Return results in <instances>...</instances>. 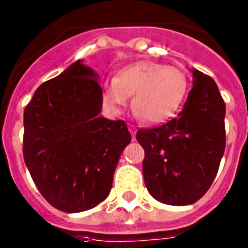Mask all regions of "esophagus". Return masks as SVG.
Returning <instances> with one entry per match:
<instances>
[{
  "mask_svg": "<svg viewBox=\"0 0 248 248\" xmlns=\"http://www.w3.org/2000/svg\"><path fill=\"white\" fill-rule=\"evenodd\" d=\"M128 130L131 132L132 139H135V134H136V127L135 126H132V124H128Z\"/></svg>",
  "mask_w": 248,
  "mask_h": 248,
  "instance_id": "esophagus-1",
  "label": "esophagus"
}]
</instances>
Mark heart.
<instances>
[{
  "mask_svg": "<svg viewBox=\"0 0 248 248\" xmlns=\"http://www.w3.org/2000/svg\"><path fill=\"white\" fill-rule=\"evenodd\" d=\"M188 91V78L181 69L140 60L124 67L116 78L103 85V101L113 114L131 97V108L147 124H163L179 110Z\"/></svg>",
  "mask_w": 248,
  "mask_h": 248,
  "instance_id": "b5f03b06",
  "label": "heart"
}]
</instances>
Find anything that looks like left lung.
Returning a JSON list of instances; mask_svg holds the SVG:
<instances>
[{"label":"left lung","instance_id":"1","mask_svg":"<svg viewBox=\"0 0 248 248\" xmlns=\"http://www.w3.org/2000/svg\"><path fill=\"white\" fill-rule=\"evenodd\" d=\"M193 87L183 110L167 124L140 128L148 192L171 206L202 198L215 179L225 149V104L210 76L192 69Z\"/></svg>","mask_w":248,"mask_h":248}]
</instances>
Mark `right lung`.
Masks as SVG:
<instances>
[{
  "label": "right lung",
  "mask_w": 248,
  "mask_h": 248,
  "mask_svg": "<svg viewBox=\"0 0 248 248\" xmlns=\"http://www.w3.org/2000/svg\"><path fill=\"white\" fill-rule=\"evenodd\" d=\"M97 79L77 60L42 83L24 109L25 165L45 200L60 211L82 212L103 202L131 141L124 121L100 116Z\"/></svg>",
  "instance_id": "1"
}]
</instances>
